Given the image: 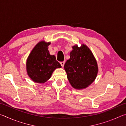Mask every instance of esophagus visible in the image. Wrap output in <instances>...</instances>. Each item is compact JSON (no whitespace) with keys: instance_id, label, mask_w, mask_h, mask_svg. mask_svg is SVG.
<instances>
[{"instance_id":"1","label":"esophagus","mask_w":126,"mask_h":126,"mask_svg":"<svg viewBox=\"0 0 126 126\" xmlns=\"http://www.w3.org/2000/svg\"><path fill=\"white\" fill-rule=\"evenodd\" d=\"M61 64L62 65V67H63L64 65V63H65V62L64 61H63V62H60Z\"/></svg>"}]
</instances>
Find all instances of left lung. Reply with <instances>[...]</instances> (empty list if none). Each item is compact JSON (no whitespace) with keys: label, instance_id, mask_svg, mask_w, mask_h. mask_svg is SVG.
<instances>
[{"label":"left lung","instance_id":"8db88e82","mask_svg":"<svg viewBox=\"0 0 126 126\" xmlns=\"http://www.w3.org/2000/svg\"><path fill=\"white\" fill-rule=\"evenodd\" d=\"M64 64L68 79L73 88H85L96 78L98 66L93 53L86 45L73 46Z\"/></svg>","mask_w":126,"mask_h":126}]
</instances>
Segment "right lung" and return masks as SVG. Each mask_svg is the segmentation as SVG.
<instances>
[{
    "mask_svg": "<svg viewBox=\"0 0 126 126\" xmlns=\"http://www.w3.org/2000/svg\"><path fill=\"white\" fill-rule=\"evenodd\" d=\"M50 43L40 42L35 46L27 61V70L34 82L43 83L48 80L56 68L61 65L54 55H50L48 47Z\"/></svg>",
    "mask_w": 126,
    "mask_h": 126,
    "instance_id": "1",
    "label": "right lung"
}]
</instances>
